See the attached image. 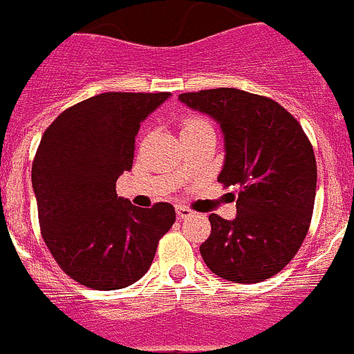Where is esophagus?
<instances>
[{
    "label": "esophagus",
    "mask_w": 354,
    "mask_h": 354,
    "mask_svg": "<svg viewBox=\"0 0 354 354\" xmlns=\"http://www.w3.org/2000/svg\"><path fill=\"white\" fill-rule=\"evenodd\" d=\"M176 213L180 218H189V216L194 215V209H190L189 206H176Z\"/></svg>",
    "instance_id": "obj_1"
}]
</instances>
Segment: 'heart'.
Wrapping results in <instances>:
<instances>
[{"label": "heart", "instance_id": "b5f03b06", "mask_svg": "<svg viewBox=\"0 0 354 354\" xmlns=\"http://www.w3.org/2000/svg\"><path fill=\"white\" fill-rule=\"evenodd\" d=\"M205 125H209V123L205 122V120H201V118H187V120L181 123V133L190 132V130H196L199 129V127H205Z\"/></svg>", "mask_w": 354, "mask_h": 354}]
</instances>
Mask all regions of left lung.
Segmentation results:
<instances>
[{"mask_svg": "<svg viewBox=\"0 0 354 354\" xmlns=\"http://www.w3.org/2000/svg\"><path fill=\"white\" fill-rule=\"evenodd\" d=\"M221 123L225 164L218 183L236 189V218L209 215L201 256L215 275L254 284L284 270L304 243L316 199L314 149L279 102L236 88L181 93Z\"/></svg>", "mask_w": 354, "mask_h": 354, "instance_id": "1", "label": "left lung"}]
</instances>
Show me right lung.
Returning a JSON list of instances; mask_svg holds the SVG:
<instances>
[{
  "instance_id": "1",
  "label": "right lung",
  "mask_w": 354,
  "mask_h": 354,
  "mask_svg": "<svg viewBox=\"0 0 354 354\" xmlns=\"http://www.w3.org/2000/svg\"><path fill=\"white\" fill-rule=\"evenodd\" d=\"M171 93L95 95L63 111L44 132L31 167L40 232L59 268L86 288L138 282L176 221L174 206L138 208L116 194L132 169L141 122Z\"/></svg>"
}]
</instances>
